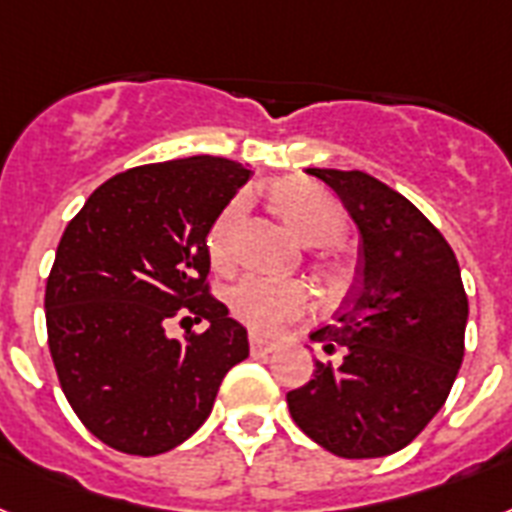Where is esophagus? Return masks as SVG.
Returning a JSON list of instances; mask_svg holds the SVG:
<instances>
[{
    "instance_id": "obj_1",
    "label": "esophagus",
    "mask_w": 512,
    "mask_h": 512,
    "mask_svg": "<svg viewBox=\"0 0 512 512\" xmlns=\"http://www.w3.org/2000/svg\"><path fill=\"white\" fill-rule=\"evenodd\" d=\"M274 350H277V342H269V340H264V337H259V335H253L251 337V353L253 356H269V353H274Z\"/></svg>"
}]
</instances>
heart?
Wrapping results in <instances>:
<instances>
[{
    "instance_id": "1",
    "label": "heart",
    "mask_w": 512,
    "mask_h": 512,
    "mask_svg": "<svg viewBox=\"0 0 512 512\" xmlns=\"http://www.w3.org/2000/svg\"><path fill=\"white\" fill-rule=\"evenodd\" d=\"M269 198H272V206L277 209L282 222L306 246H332L348 227V217H345L340 201L324 188L301 180V177H290V180L277 183ZM240 214H243V201L235 198L214 219V225L206 235L209 259L217 269H227L232 264V240H235ZM324 277L335 287L342 285L348 280V266L340 259H327ZM230 308L232 314L246 327H251L256 335H280L287 324L298 322L311 311V295L298 282L246 277L232 287Z\"/></svg>"
}]
</instances>
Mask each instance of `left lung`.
Masks as SVG:
<instances>
[{"instance_id": "left-lung-1", "label": "left lung", "mask_w": 512, "mask_h": 512, "mask_svg": "<svg viewBox=\"0 0 512 512\" xmlns=\"http://www.w3.org/2000/svg\"><path fill=\"white\" fill-rule=\"evenodd\" d=\"M361 235L358 280L335 322L311 332L342 363L316 361L287 392L301 432L337 458H382L437 416L463 363L468 298L442 232L398 190L361 170H319Z\"/></svg>"}]
</instances>
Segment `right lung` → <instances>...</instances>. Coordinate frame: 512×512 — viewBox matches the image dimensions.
<instances>
[{
    "instance_id": "right-lung-1",
    "label": "right lung",
    "mask_w": 512,
    "mask_h": 512,
    "mask_svg": "<svg viewBox=\"0 0 512 512\" xmlns=\"http://www.w3.org/2000/svg\"><path fill=\"white\" fill-rule=\"evenodd\" d=\"M251 170L188 156L114 175L67 225L46 280V332L67 403L88 432L128 455H162L209 418L248 332L214 301L209 235ZM175 315L201 336L166 335Z\"/></svg>"
}]
</instances>
